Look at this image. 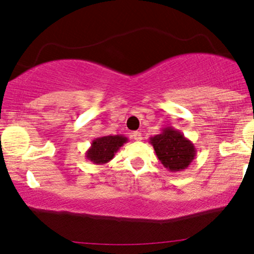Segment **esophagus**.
<instances>
[{"label": "esophagus", "mask_w": 254, "mask_h": 254, "mask_svg": "<svg viewBox=\"0 0 254 254\" xmlns=\"http://www.w3.org/2000/svg\"><path fill=\"white\" fill-rule=\"evenodd\" d=\"M132 138L135 139V141H142V133L139 132V131H135V132H132Z\"/></svg>", "instance_id": "obj_1"}]
</instances>
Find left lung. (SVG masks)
I'll list each match as a JSON object with an SVG mask.
<instances>
[{
    "instance_id": "left-lung-1",
    "label": "left lung",
    "mask_w": 254,
    "mask_h": 254,
    "mask_svg": "<svg viewBox=\"0 0 254 254\" xmlns=\"http://www.w3.org/2000/svg\"><path fill=\"white\" fill-rule=\"evenodd\" d=\"M157 159L170 172L184 171L196 156V148L184 133L172 127L162 129L159 135L149 138Z\"/></svg>"
}]
</instances>
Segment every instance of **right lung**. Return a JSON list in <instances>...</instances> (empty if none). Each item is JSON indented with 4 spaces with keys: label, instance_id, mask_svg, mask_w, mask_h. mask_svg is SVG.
<instances>
[{
    "label": "right lung",
    "instance_id": "obj_1",
    "mask_svg": "<svg viewBox=\"0 0 254 254\" xmlns=\"http://www.w3.org/2000/svg\"><path fill=\"white\" fill-rule=\"evenodd\" d=\"M127 142V137L123 135L97 137L93 139L88 150L86 151V159L95 165L107 164Z\"/></svg>",
    "mask_w": 254,
    "mask_h": 254
}]
</instances>
